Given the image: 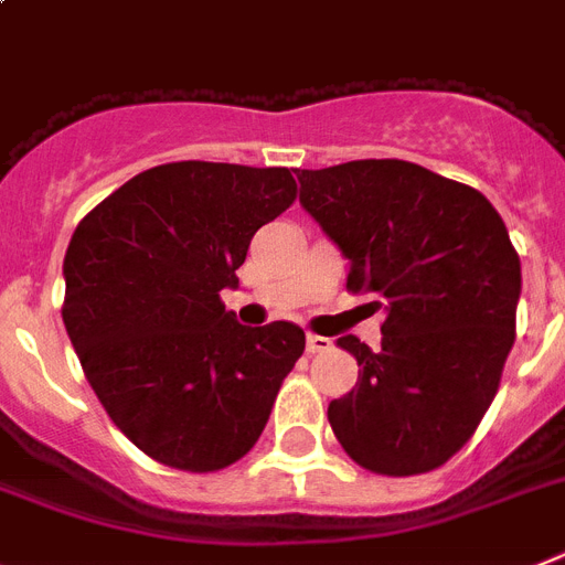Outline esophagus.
I'll return each instance as SVG.
<instances>
[{"mask_svg":"<svg viewBox=\"0 0 565 565\" xmlns=\"http://www.w3.org/2000/svg\"><path fill=\"white\" fill-rule=\"evenodd\" d=\"M331 345H334V342H331L329 337H320V334H308L306 337L308 354H326V351H331Z\"/></svg>","mask_w":565,"mask_h":565,"instance_id":"obj_1","label":"esophagus"}]
</instances>
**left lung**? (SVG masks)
Wrapping results in <instances>:
<instances>
[{
  "mask_svg": "<svg viewBox=\"0 0 565 565\" xmlns=\"http://www.w3.org/2000/svg\"><path fill=\"white\" fill-rule=\"evenodd\" d=\"M300 202L351 263V294L383 311V342L337 345L363 365L329 423L374 475H423L455 457L498 394L514 345L520 257L480 191L403 159L294 171Z\"/></svg>",
  "mask_w": 565,
  "mask_h": 565,
  "instance_id": "1",
  "label": "left lung"
}]
</instances>
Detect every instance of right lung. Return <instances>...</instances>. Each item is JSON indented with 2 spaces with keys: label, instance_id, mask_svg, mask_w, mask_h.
Masks as SVG:
<instances>
[{
  "label": "right lung",
  "instance_id": "obj_1",
  "mask_svg": "<svg viewBox=\"0 0 565 565\" xmlns=\"http://www.w3.org/2000/svg\"><path fill=\"white\" fill-rule=\"evenodd\" d=\"M294 200L288 168L188 159L137 173L76 225L62 322L114 426L151 460L209 475L259 440L306 334L239 326L220 291Z\"/></svg>",
  "mask_w": 565,
  "mask_h": 565
}]
</instances>
